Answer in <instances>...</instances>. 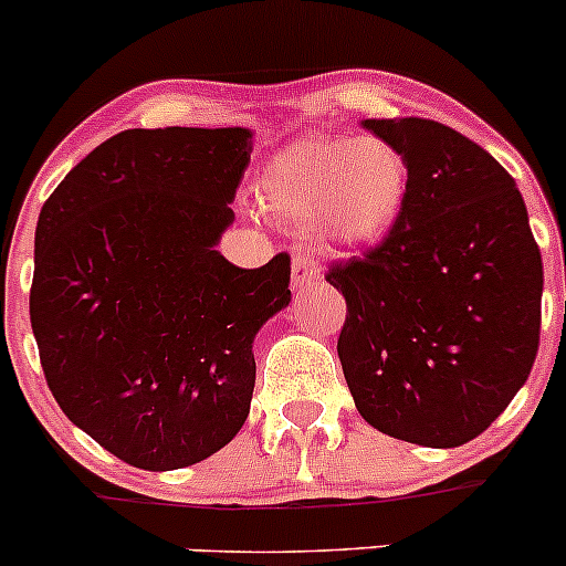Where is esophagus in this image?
<instances>
[{
  "label": "esophagus",
  "instance_id": "1",
  "mask_svg": "<svg viewBox=\"0 0 566 566\" xmlns=\"http://www.w3.org/2000/svg\"><path fill=\"white\" fill-rule=\"evenodd\" d=\"M321 265L312 254H295L293 260V290H304L321 282Z\"/></svg>",
  "mask_w": 566,
  "mask_h": 566
}]
</instances>
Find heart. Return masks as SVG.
Returning <instances> with one entry per match:
<instances>
[{
    "instance_id": "obj_1",
    "label": "heart",
    "mask_w": 566,
    "mask_h": 566,
    "mask_svg": "<svg viewBox=\"0 0 566 566\" xmlns=\"http://www.w3.org/2000/svg\"><path fill=\"white\" fill-rule=\"evenodd\" d=\"M409 160L387 137L310 135L262 166L256 199L276 221L317 223L334 245L381 240L409 196Z\"/></svg>"
}]
</instances>
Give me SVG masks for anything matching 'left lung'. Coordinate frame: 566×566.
<instances>
[{"mask_svg":"<svg viewBox=\"0 0 566 566\" xmlns=\"http://www.w3.org/2000/svg\"><path fill=\"white\" fill-rule=\"evenodd\" d=\"M409 160L387 238L334 262L337 339L359 415L395 440L459 448L512 403L539 350L542 254L512 174L431 118H367Z\"/></svg>","mask_w":566,"mask_h":566,"instance_id":"left-lung-1","label":"left lung"}]
</instances>
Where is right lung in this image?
I'll return each mask as SVG.
<instances>
[{
  "mask_svg": "<svg viewBox=\"0 0 566 566\" xmlns=\"http://www.w3.org/2000/svg\"><path fill=\"white\" fill-rule=\"evenodd\" d=\"M251 132L126 129L76 163L38 216L30 323L60 409L140 470H179L249 417L251 343L290 304V256L232 265L216 243Z\"/></svg>",
  "mask_w": 566,
  "mask_h": 566,
  "instance_id": "add662e5",
  "label": "right lung"
}]
</instances>
